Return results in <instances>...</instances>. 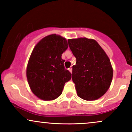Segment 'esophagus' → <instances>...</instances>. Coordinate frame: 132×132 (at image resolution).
<instances>
[{
    "instance_id": "esophagus-1",
    "label": "esophagus",
    "mask_w": 132,
    "mask_h": 132,
    "mask_svg": "<svg viewBox=\"0 0 132 132\" xmlns=\"http://www.w3.org/2000/svg\"><path fill=\"white\" fill-rule=\"evenodd\" d=\"M68 70L69 71V72H71V73H72V68H69V69H68Z\"/></svg>"
}]
</instances>
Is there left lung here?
<instances>
[{"label": "left lung", "instance_id": "1", "mask_svg": "<svg viewBox=\"0 0 132 132\" xmlns=\"http://www.w3.org/2000/svg\"><path fill=\"white\" fill-rule=\"evenodd\" d=\"M68 42L76 58L72 66V79L77 94L86 101L99 99L107 91L112 80L110 59L93 39L79 38Z\"/></svg>", "mask_w": 132, "mask_h": 132}]
</instances>
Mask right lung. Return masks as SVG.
Wrapping results in <instances>:
<instances>
[{"instance_id":"obj_1","label":"right lung","mask_w":132,"mask_h":132,"mask_svg":"<svg viewBox=\"0 0 132 132\" xmlns=\"http://www.w3.org/2000/svg\"><path fill=\"white\" fill-rule=\"evenodd\" d=\"M68 48L65 38L52 34L42 38L33 48L27 64V78L31 92L39 99H56L71 79L61 58Z\"/></svg>"}]
</instances>
